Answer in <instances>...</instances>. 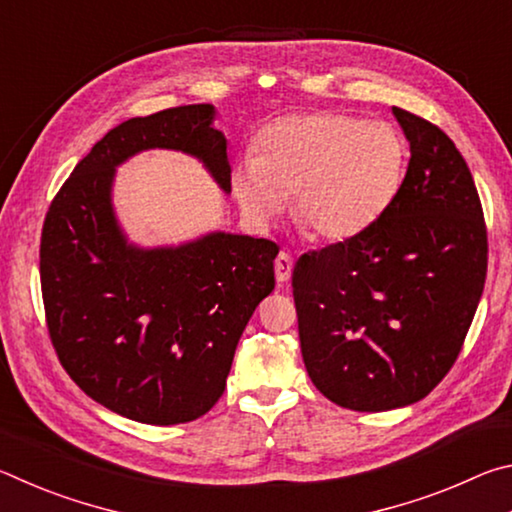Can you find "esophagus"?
<instances>
[{
  "instance_id": "34e87169",
  "label": "esophagus",
  "mask_w": 512,
  "mask_h": 512,
  "mask_svg": "<svg viewBox=\"0 0 512 512\" xmlns=\"http://www.w3.org/2000/svg\"><path fill=\"white\" fill-rule=\"evenodd\" d=\"M291 271H293V259L287 250H282V253L275 257V280L280 287H284V284L291 280Z\"/></svg>"
}]
</instances>
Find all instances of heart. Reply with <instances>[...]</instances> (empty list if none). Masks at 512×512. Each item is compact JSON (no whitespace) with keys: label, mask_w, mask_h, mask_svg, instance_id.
<instances>
[{"label":"heart","mask_w":512,"mask_h":512,"mask_svg":"<svg viewBox=\"0 0 512 512\" xmlns=\"http://www.w3.org/2000/svg\"><path fill=\"white\" fill-rule=\"evenodd\" d=\"M409 146L395 126L343 112L289 115L264 128L255 158L232 171L250 221L268 225L293 196V221L316 241L352 239L404 183Z\"/></svg>","instance_id":"heart-1"}]
</instances>
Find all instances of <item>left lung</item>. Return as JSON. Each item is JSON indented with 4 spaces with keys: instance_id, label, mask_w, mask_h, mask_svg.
I'll return each instance as SVG.
<instances>
[{
    "instance_id": "8db88e82",
    "label": "left lung",
    "mask_w": 512,
    "mask_h": 512,
    "mask_svg": "<svg viewBox=\"0 0 512 512\" xmlns=\"http://www.w3.org/2000/svg\"><path fill=\"white\" fill-rule=\"evenodd\" d=\"M411 146L395 201L293 268L300 350L327 400L391 411L452 370L479 307L488 230L470 167L436 124L393 108Z\"/></svg>"
}]
</instances>
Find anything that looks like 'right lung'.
<instances>
[{"instance_id": "add662e5", "label": "right lung", "mask_w": 512, "mask_h": 512, "mask_svg": "<svg viewBox=\"0 0 512 512\" xmlns=\"http://www.w3.org/2000/svg\"><path fill=\"white\" fill-rule=\"evenodd\" d=\"M214 106L135 117L92 146L42 225L40 284L49 339L85 395L144 424L201 418L223 395L237 343L275 289L273 241L210 232L176 248L128 244L112 210L115 169L173 149L230 192L228 144Z\"/></svg>"}]
</instances>
